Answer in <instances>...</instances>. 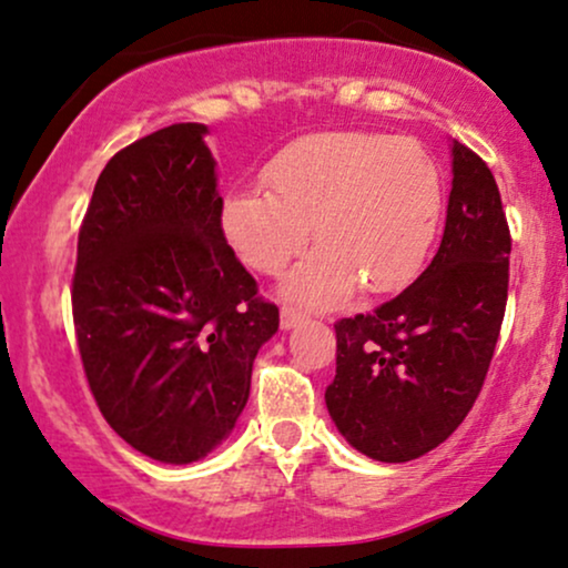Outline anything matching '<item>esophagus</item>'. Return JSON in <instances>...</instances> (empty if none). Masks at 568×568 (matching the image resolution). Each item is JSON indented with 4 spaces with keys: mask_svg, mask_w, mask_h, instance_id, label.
I'll list each match as a JSON object with an SVG mask.
<instances>
[{
    "mask_svg": "<svg viewBox=\"0 0 568 568\" xmlns=\"http://www.w3.org/2000/svg\"><path fill=\"white\" fill-rule=\"evenodd\" d=\"M302 323H304V314L298 310H291V306H283V310H280V327H283V331H291V327Z\"/></svg>",
    "mask_w": 568,
    "mask_h": 568,
    "instance_id": "1",
    "label": "esophagus"
}]
</instances>
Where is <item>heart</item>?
<instances>
[{
	"mask_svg": "<svg viewBox=\"0 0 568 568\" xmlns=\"http://www.w3.org/2000/svg\"><path fill=\"white\" fill-rule=\"evenodd\" d=\"M264 190L222 203V232L262 275H280L312 237L320 245L285 277L304 306L344 304L359 283L396 291L420 272L444 209L439 163L420 142L378 132H317L277 150Z\"/></svg>",
	"mask_w": 568,
	"mask_h": 568,
	"instance_id": "heart-1",
	"label": "heart"
}]
</instances>
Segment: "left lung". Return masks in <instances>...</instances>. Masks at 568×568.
<instances>
[{"instance_id":"obj_1","label":"left lung","mask_w":568,"mask_h":568,"mask_svg":"<svg viewBox=\"0 0 568 568\" xmlns=\"http://www.w3.org/2000/svg\"><path fill=\"white\" fill-rule=\"evenodd\" d=\"M508 258L495 176L453 140V190L432 264L392 302L336 323V378L325 405L354 449L407 463L460 426L500 336Z\"/></svg>"}]
</instances>
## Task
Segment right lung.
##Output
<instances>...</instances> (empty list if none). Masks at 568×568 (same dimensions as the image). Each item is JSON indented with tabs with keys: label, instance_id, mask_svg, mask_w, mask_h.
Segmentation results:
<instances>
[{
	"label": "right lung",
	"instance_id": "obj_1",
	"mask_svg": "<svg viewBox=\"0 0 568 568\" xmlns=\"http://www.w3.org/2000/svg\"><path fill=\"white\" fill-rule=\"evenodd\" d=\"M206 124L119 150L79 230L73 325L102 418L136 453L187 466L235 428L275 304L222 232Z\"/></svg>",
	"mask_w": 568,
	"mask_h": 568
}]
</instances>
